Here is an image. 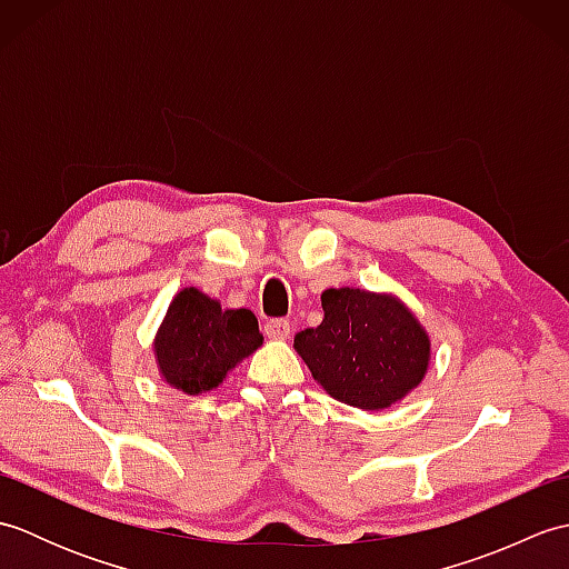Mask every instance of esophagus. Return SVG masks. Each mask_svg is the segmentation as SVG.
<instances>
[{
	"label": "esophagus",
	"instance_id": "obj_1",
	"mask_svg": "<svg viewBox=\"0 0 569 569\" xmlns=\"http://www.w3.org/2000/svg\"><path fill=\"white\" fill-rule=\"evenodd\" d=\"M263 332H266V337H269V340H288V337H291V332H293V328H291V322H288V320H269L263 325Z\"/></svg>",
	"mask_w": 569,
	"mask_h": 569
}]
</instances>
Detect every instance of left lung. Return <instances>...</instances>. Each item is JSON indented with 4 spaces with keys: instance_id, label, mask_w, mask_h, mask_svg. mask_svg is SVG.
Returning a JSON list of instances; mask_svg holds the SVG:
<instances>
[{
    "instance_id": "1",
    "label": "left lung",
    "mask_w": 569,
    "mask_h": 569,
    "mask_svg": "<svg viewBox=\"0 0 569 569\" xmlns=\"http://www.w3.org/2000/svg\"><path fill=\"white\" fill-rule=\"evenodd\" d=\"M318 328L293 347L312 379L337 401L383 410L416 389L430 367V335L401 298L365 288H328Z\"/></svg>"
}]
</instances>
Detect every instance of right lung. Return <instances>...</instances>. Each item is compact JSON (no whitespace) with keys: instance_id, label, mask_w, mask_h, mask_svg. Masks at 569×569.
Returning a JSON list of instances; mask_svg holds the SVG:
<instances>
[{"instance_id":"right-lung-1","label":"right lung","mask_w":569,"mask_h":569,"mask_svg":"<svg viewBox=\"0 0 569 569\" xmlns=\"http://www.w3.org/2000/svg\"><path fill=\"white\" fill-rule=\"evenodd\" d=\"M263 342L257 316L247 308H222L200 288H180L153 340L161 379L188 396L220 386L241 359Z\"/></svg>"}]
</instances>
